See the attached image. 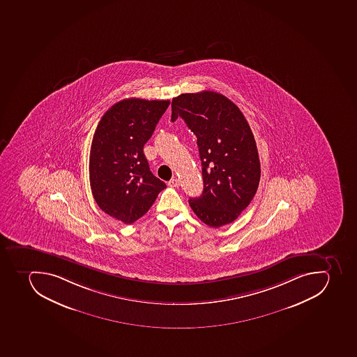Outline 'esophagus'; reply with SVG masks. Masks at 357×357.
<instances>
[{
  "label": "esophagus",
  "instance_id": "34e87169",
  "mask_svg": "<svg viewBox=\"0 0 357 357\" xmlns=\"http://www.w3.org/2000/svg\"><path fill=\"white\" fill-rule=\"evenodd\" d=\"M168 185L172 186V188H178V186H180V181L177 180L176 177L172 178V180L168 182Z\"/></svg>",
  "mask_w": 357,
  "mask_h": 357
}]
</instances>
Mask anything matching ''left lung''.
Instances as JSON below:
<instances>
[{"label": "left lung", "instance_id": "8db88e82", "mask_svg": "<svg viewBox=\"0 0 357 357\" xmlns=\"http://www.w3.org/2000/svg\"><path fill=\"white\" fill-rule=\"evenodd\" d=\"M182 117L197 137L204 192L189 200L210 227L227 225L255 197L261 168L255 137L240 108L222 93L204 90L172 100V122Z\"/></svg>", "mask_w": 357, "mask_h": 357}]
</instances>
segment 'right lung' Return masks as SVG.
Here are the masks:
<instances>
[{"mask_svg": "<svg viewBox=\"0 0 357 357\" xmlns=\"http://www.w3.org/2000/svg\"><path fill=\"white\" fill-rule=\"evenodd\" d=\"M169 100L123 99L102 115L89 157L90 188L99 208L124 224L147 213L166 184L150 172L144 146Z\"/></svg>", "mask_w": 357, "mask_h": 357, "instance_id": "1", "label": "right lung"}]
</instances>
